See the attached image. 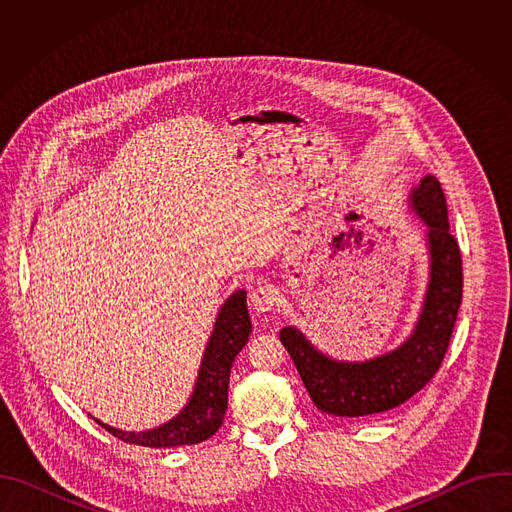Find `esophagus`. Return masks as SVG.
Returning <instances> with one entry per match:
<instances>
[{
	"instance_id": "34e87169",
	"label": "esophagus",
	"mask_w": 512,
	"mask_h": 512,
	"mask_svg": "<svg viewBox=\"0 0 512 512\" xmlns=\"http://www.w3.org/2000/svg\"><path fill=\"white\" fill-rule=\"evenodd\" d=\"M277 302H279L277 291H275L271 285H267V283L257 285V287L251 291V306H253V310L259 312V314L271 312V310L277 306Z\"/></svg>"
}]
</instances>
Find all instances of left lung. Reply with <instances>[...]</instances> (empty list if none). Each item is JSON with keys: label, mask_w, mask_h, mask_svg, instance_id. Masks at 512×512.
Listing matches in <instances>:
<instances>
[{"label": "left lung", "mask_w": 512, "mask_h": 512, "mask_svg": "<svg viewBox=\"0 0 512 512\" xmlns=\"http://www.w3.org/2000/svg\"><path fill=\"white\" fill-rule=\"evenodd\" d=\"M409 208L425 227L429 281L413 332L395 350L367 360H338L318 350L296 326L281 344L314 405L334 417H364L399 407L440 369L462 304V257L450 233L444 190L433 176L411 190Z\"/></svg>", "instance_id": "obj_1"}]
</instances>
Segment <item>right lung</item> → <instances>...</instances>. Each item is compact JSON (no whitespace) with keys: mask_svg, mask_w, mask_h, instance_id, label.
<instances>
[{"mask_svg":"<svg viewBox=\"0 0 512 512\" xmlns=\"http://www.w3.org/2000/svg\"><path fill=\"white\" fill-rule=\"evenodd\" d=\"M251 328L247 291L239 289L216 314L192 395L176 417L145 431H123L101 419H93L121 442L143 448H180L208 440L225 421L231 367L235 356L247 344Z\"/></svg>","mask_w":512,"mask_h":512,"instance_id":"add662e5","label":"right lung"}]
</instances>
